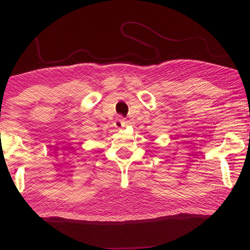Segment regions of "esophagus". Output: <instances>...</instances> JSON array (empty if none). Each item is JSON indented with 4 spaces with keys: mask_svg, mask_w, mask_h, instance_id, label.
I'll use <instances>...</instances> for the list:
<instances>
[{
    "mask_svg": "<svg viewBox=\"0 0 250 250\" xmlns=\"http://www.w3.org/2000/svg\"><path fill=\"white\" fill-rule=\"evenodd\" d=\"M125 124H126V122L124 119V118L119 117V118H117V119L115 120V124H113V125H115V126H116L117 129H122L125 125Z\"/></svg>",
    "mask_w": 250,
    "mask_h": 250,
    "instance_id": "34e87169",
    "label": "esophagus"
}]
</instances>
